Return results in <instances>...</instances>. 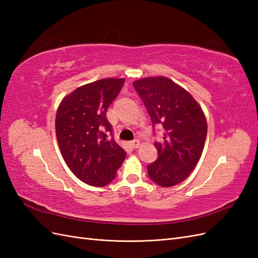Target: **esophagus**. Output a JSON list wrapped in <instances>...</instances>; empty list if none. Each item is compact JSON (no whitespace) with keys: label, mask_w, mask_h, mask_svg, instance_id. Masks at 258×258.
Wrapping results in <instances>:
<instances>
[{"label":"esophagus","mask_w":258,"mask_h":258,"mask_svg":"<svg viewBox=\"0 0 258 258\" xmlns=\"http://www.w3.org/2000/svg\"><path fill=\"white\" fill-rule=\"evenodd\" d=\"M130 145L134 147V148H138L139 146H140V141H138V140H136V141H132L131 143H130Z\"/></svg>","instance_id":"34e87169"}]
</instances>
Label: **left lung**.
Instances as JSON below:
<instances>
[{
    "label": "left lung",
    "mask_w": 258,
    "mask_h": 258,
    "mask_svg": "<svg viewBox=\"0 0 258 258\" xmlns=\"http://www.w3.org/2000/svg\"><path fill=\"white\" fill-rule=\"evenodd\" d=\"M134 87L153 126L165 129L162 141L154 143L158 157L147 166L148 176L161 187L174 186L190 174L201 157L208 132L206 115L190 93L168 77L140 79Z\"/></svg>",
    "instance_id": "obj_1"
}]
</instances>
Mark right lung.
<instances>
[{"label":"right lung","instance_id":"obj_1","mask_svg":"<svg viewBox=\"0 0 258 258\" xmlns=\"http://www.w3.org/2000/svg\"><path fill=\"white\" fill-rule=\"evenodd\" d=\"M124 79H102L69 93L60 102L54 127L62 157L82 182L102 187L111 183L127 153L114 139L106 111Z\"/></svg>","mask_w":258,"mask_h":258}]
</instances>
